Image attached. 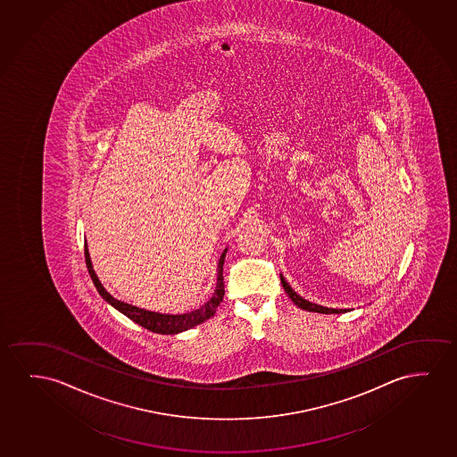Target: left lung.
Returning <instances> with one entry per match:
<instances>
[{
	"label": "left lung",
	"instance_id": "obj_1",
	"mask_svg": "<svg viewBox=\"0 0 457 457\" xmlns=\"http://www.w3.org/2000/svg\"><path fill=\"white\" fill-rule=\"evenodd\" d=\"M280 282H282L283 288L287 291V295L291 297V301L296 303L297 307H301L303 310H307V312H316V313H346L349 312L347 309H328V307H322V305H318V303H310V301H305L303 297L299 296L296 291H293V288L289 287L288 282L285 280V277L280 274Z\"/></svg>",
	"mask_w": 457,
	"mask_h": 457
}]
</instances>
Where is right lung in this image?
I'll return each mask as SVG.
<instances>
[{"label": "right lung", "mask_w": 457, "mask_h": 457, "mask_svg": "<svg viewBox=\"0 0 457 457\" xmlns=\"http://www.w3.org/2000/svg\"><path fill=\"white\" fill-rule=\"evenodd\" d=\"M225 253L227 249L222 252V255L219 258L218 264V283H216V289H214V295L208 303H204L202 307L193 312H187L183 315H168V313H158V312H150V310L139 309L135 307L131 303H122L116 297L111 296L110 293L104 289V285L98 280L96 270L92 268V262H90L89 251H87V245H84V255H86V266L89 270L90 278L96 285L98 295L104 297L106 303H111L114 309L119 310L120 313L129 318L131 321H135L136 324H139L147 330H152L154 334L162 335H175L185 332L187 328H194L197 324L210 320L216 310H218L219 303H222L224 299V276H222V266H224Z\"/></svg>", "instance_id": "obj_1"}]
</instances>
